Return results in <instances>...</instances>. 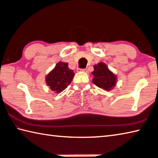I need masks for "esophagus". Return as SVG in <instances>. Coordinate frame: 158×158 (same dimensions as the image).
Wrapping results in <instances>:
<instances>
[{"mask_svg": "<svg viewBox=\"0 0 158 158\" xmlns=\"http://www.w3.org/2000/svg\"><path fill=\"white\" fill-rule=\"evenodd\" d=\"M77 71H82V72L87 73V69H77Z\"/></svg>", "mask_w": 158, "mask_h": 158, "instance_id": "34e87169", "label": "esophagus"}]
</instances>
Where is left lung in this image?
<instances>
[{
    "label": "left lung",
    "instance_id": "obj_1",
    "mask_svg": "<svg viewBox=\"0 0 158 158\" xmlns=\"http://www.w3.org/2000/svg\"><path fill=\"white\" fill-rule=\"evenodd\" d=\"M93 75V82L99 87L105 90L110 91L116 84L117 77L104 63L100 62L94 65V71L92 72Z\"/></svg>",
    "mask_w": 158,
    "mask_h": 158
}]
</instances>
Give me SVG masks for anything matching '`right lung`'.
I'll use <instances>...</instances> for the list:
<instances>
[{
  "instance_id": "add662e5",
  "label": "right lung",
  "mask_w": 158,
  "mask_h": 158,
  "mask_svg": "<svg viewBox=\"0 0 158 158\" xmlns=\"http://www.w3.org/2000/svg\"><path fill=\"white\" fill-rule=\"evenodd\" d=\"M75 73L67 63L59 62L46 77V82L54 93H59L66 88L73 81Z\"/></svg>"
}]
</instances>
